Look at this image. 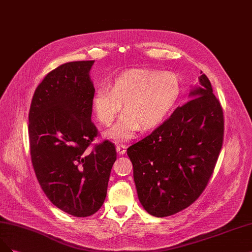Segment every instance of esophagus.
<instances>
[{
    "mask_svg": "<svg viewBox=\"0 0 252 252\" xmlns=\"http://www.w3.org/2000/svg\"><path fill=\"white\" fill-rule=\"evenodd\" d=\"M117 152L120 155H123L126 152V146L125 145H118L117 146Z\"/></svg>",
    "mask_w": 252,
    "mask_h": 252,
    "instance_id": "34e87169",
    "label": "esophagus"
}]
</instances>
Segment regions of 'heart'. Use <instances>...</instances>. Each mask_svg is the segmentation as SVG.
Masks as SVG:
<instances>
[{
  "label": "heart",
  "mask_w": 252,
  "mask_h": 252,
  "mask_svg": "<svg viewBox=\"0 0 252 252\" xmlns=\"http://www.w3.org/2000/svg\"><path fill=\"white\" fill-rule=\"evenodd\" d=\"M180 94L178 77L172 72L132 68L120 74L111 88L101 85L94 90L92 108L99 122L109 126L122 110L125 114L106 135L125 142L136 131L158 126L175 105Z\"/></svg>",
  "instance_id": "obj_1"
}]
</instances>
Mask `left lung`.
<instances>
[{"label": "left lung", "mask_w": 252, "mask_h": 252, "mask_svg": "<svg viewBox=\"0 0 252 252\" xmlns=\"http://www.w3.org/2000/svg\"><path fill=\"white\" fill-rule=\"evenodd\" d=\"M200 74L190 100L127 149L138 199L154 217L174 215L197 200L222 148L223 110L209 78Z\"/></svg>", "instance_id": "1"}]
</instances>
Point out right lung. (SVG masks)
I'll return each mask as SVG.
<instances>
[{"label":"right lung","instance_id":"obj_1","mask_svg":"<svg viewBox=\"0 0 252 252\" xmlns=\"http://www.w3.org/2000/svg\"><path fill=\"white\" fill-rule=\"evenodd\" d=\"M94 60L73 62L51 71L34 92L29 111L30 153L49 200L67 214L88 217L105 200L115 145L89 149L98 129L92 122Z\"/></svg>","mask_w":252,"mask_h":252}]
</instances>
